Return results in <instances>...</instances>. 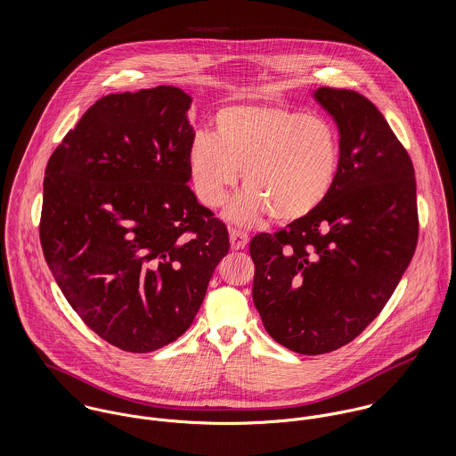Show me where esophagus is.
Returning a JSON list of instances; mask_svg holds the SVG:
<instances>
[{"mask_svg":"<svg viewBox=\"0 0 456 456\" xmlns=\"http://www.w3.org/2000/svg\"><path fill=\"white\" fill-rule=\"evenodd\" d=\"M230 242H232V249H244L249 242V237L244 230L240 228H230Z\"/></svg>","mask_w":456,"mask_h":456,"instance_id":"esophagus-1","label":"esophagus"}]
</instances>
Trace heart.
Listing matches in <instances>:
<instances>
[{"label":"heart","mask_w":456,"mask_h":456,"mask_svg":"<svg viewBox=\"0 0 456 456\" xmlns=\"http://www.w3.org/2000/svg\"><path fill=\"white\" fill-rule=\"evenodd\" d=\"M338 161V136L328 121L266 103L221 109L214 134L196 133L188 149L191 184L208 207L226 200L242 168L248 190L230 208L240 223L266 212L277 223L307 217L330 195Z\"/></svg>","instance_id":"heart-1"}]
</instances>
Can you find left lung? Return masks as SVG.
Here are the masks:
<instances>
[{
	"label": "left lung",
	"instance_id": "1",
	"mask_svg": "<svg viewBox=\"0 0 456 456\" xmlns=\"http://www.w3.org/2000/svg\"><path fill=\"white\" fill-rule=\"evenodd\" d=\"M314 96L340 133L333 188L307 217L249 242L265 330L300 354L335 351L379 316L419 228L414 167L385 116L351 89Z\"/></svg>",
	"mask_w": 456,
	"mask_h": 456
}]
</instances>
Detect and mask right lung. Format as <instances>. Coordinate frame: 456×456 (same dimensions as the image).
<instances>
[{
    "label": "right lung",
    "mask_w": 456,
    "mask_h": 456,
    "mask_svg": "<svg viewBox=\"0 0 456 456\" xmlns=\"http://www.w3.org/2000/svg\"><path fill=\"white\" fill-rule=\"evenodd\" d=\"M190 105L172 86L107 94L47 163L45 261L80 320L123 351L179 338L230 249L226 224L188 184Z\"/></svg>",
    "instance_id": "add662e5"
}]
</instances>
